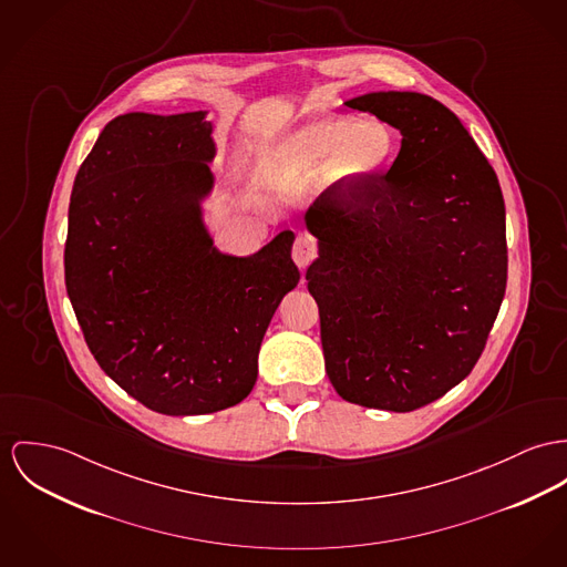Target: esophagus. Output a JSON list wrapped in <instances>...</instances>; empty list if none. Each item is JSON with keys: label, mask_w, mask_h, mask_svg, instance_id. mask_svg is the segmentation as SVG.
<instances>
[{"label": "esophagus", "mask_w": 567, "mask_h": 567, "mask_svg": "<svg viewBox=\"0 0 567 567\" xmlns=\"http://www.w3.org/2000/svg\"><path fill=\"white\" fill-rule=\"evenodd\" d=\"M291 257H293V261L298 267H308L310 262L315 261V257H317V246H315V241L310 239V237H306V235H300L296 241H293V250H291Z\"/></svg>", "instance_id": "obj_1"}]
</instances>
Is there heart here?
<instances>
[{
	"label": "heart",
	"instance_id": "1",
	"mask_svg": "<svg viewBox=\"0 0 567 567\" xmlns=\"http://www.w3.org/2000/svg\"><path fill=\"white\" fill-rule=\"evenodd\" d=\"M396 155V133L380 118L355 121L349 116H315L282 135L257 157L255 173L265 187L280 189L321 171L323 185L349 192L391 166Z\"/></svg>",
	"mask_w": 567,
	"mask_h": 567
}]
</instances>
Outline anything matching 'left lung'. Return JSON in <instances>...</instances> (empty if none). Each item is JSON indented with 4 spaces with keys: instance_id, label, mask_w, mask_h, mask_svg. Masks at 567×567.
<instances>
[{
    "instance_id": "obj_1",
    "label": "left lung",
    "mask_w": 567,
    "mask_h": 567,
    "mask_svg": "<svg viewBox=\"0 0 567 567\" xmlns=\"http://www.w3.org/2000/svg\"><path fill=\"white\" fill-rule=\"evenodd\" d=\"M401 133L386 175L306 221L328 378L349 403L412 412L477 364L507 285L505 203L460 118L421 92L346 101Z\"/></svg>"
}]
</instances>
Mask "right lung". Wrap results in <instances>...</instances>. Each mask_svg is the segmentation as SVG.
I'll return each instance as SVG.
<instances>
[{
  "instance_id": "1",
  "label": "right lung",
  "mask_w": 567,
  "mask_h": 567,
  "mask_svg": "<svg viewBox=\"0 0 567 567\" xmlns=\"http://www.w3.org/2000/svg\"><path fill=\"white\" fill-rule=\"evenodd\" d=\"M207 112H131L101 131L69 205L66 293L99 367L148 410L212 414L244 401L280 300L293 230L224 255L203 219L216 157Z\"/></svg>"
}]
</instances>
